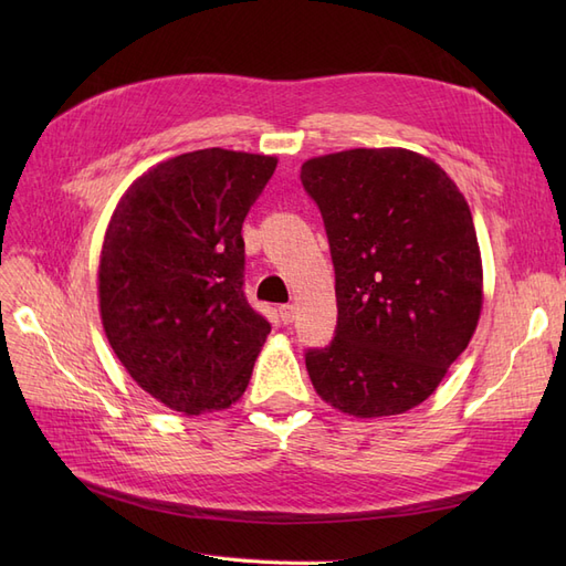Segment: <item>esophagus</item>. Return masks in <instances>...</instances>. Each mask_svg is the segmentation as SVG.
Segmentation results:
<instances>
[{"mask_svg":"<svg viewBox=\"0 0 566 566\" xmlns=\"http://www.w3.org/2000/svg\"><path fill=\"white\" fill-rule=\"evenodd\" d=\"M279 314H281V321L287 325L295 321V304H281L279 306Z\"/></svg>","mask_w":566,"mask_h":566,"instance_id":"esophagus-1","label":"esophagus"}]
</instances>
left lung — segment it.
<instances>
[{"label":"left lung","mask_w":566,"mask_h":566,"mask_svg":"<svg viewBox=\"0 0 566 566\" xmlns=\"http://www.w3.org/2000/svg\"><path fill=\"white\" fill-rule=\"evenodd\" d=\"M335 266L337 325L304 361L323 401L356 418L422 403L465 352L482 312V260L458 186L403 148L306 160Z\"/></svg>","instance_id":"8db88e82"}]
</instances>
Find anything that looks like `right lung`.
<instances>
[{"mask_svg": "<svg viewBox=\"0 0 566 566\" xmlns=\"http://www.w3.org/2000/svg\"><path fill=\"white\" fill-rule=\"evenodd\" d=\"M276 158L184 153L136 179L98 266L113 352L150 397L186 416L245 391L271 323L245 297L243 221Z\"/></svg>", "mask_w": 566, "mask_h": 566, "instance_id": "right-lung-1", "label": "right lung"}]
</instances>
